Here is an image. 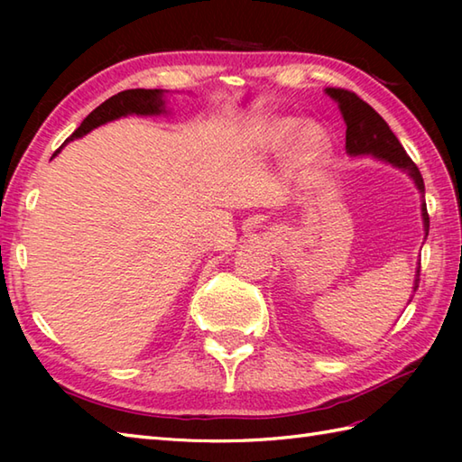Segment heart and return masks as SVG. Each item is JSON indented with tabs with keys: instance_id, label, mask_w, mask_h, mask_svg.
Segmentation results:
<instances>
[{
	"instance_id": "b5f03b06",
	"label": "heart",
	"mask_w": 462,
	"mask_h": 462,
	"mask_svg": "<svg viewBox=\"0 0 462 462\" xmlns=\"http://www.w3.org/2000/svg\"><path fill=\"white\" fill-rule=\"evenodd\" d=\"M296 121L291 119H268L248 131V143L266 151H280L291 139ZM329 141L326 131L316 123L303 125L298 131L296 139L290 146V161L298 171H311L326 159Z\"/></svg>"
}]
</instances>
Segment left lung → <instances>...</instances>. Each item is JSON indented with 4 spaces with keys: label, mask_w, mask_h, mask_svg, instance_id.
Here are the masks:
<instances>
[{
    "label": "left lung",
    "mask_w": 462,
    "mask_h": 462,
    "mask_svg": "<svg viewBox=\"0 0 462 462\" xmlns=\"http://www.w3.org/2000/svg\"><path fill=\"white\" fill-rule=\"evenodd\" d=\"M326 95H329L333 101L337 103L343 121H346V151L349 156H363L369 154L373 159L387 162L395 169L403 171L409 174V179L415 182L417 190L423 194L420 199V216H423V230L425 238L429 236V214H427V204H425V182L423 176H420L417 164L409 159L403 146H401L399 139L389 129V125L383 121V116L367 105L356 93L346 91V89H336V87H328ZM419 272H420V262L415 272V283L413 291L419 288ZM413 300V298H411ZM409 300V301H411Z\"/></svg>",
    "instance_id": "8db88e82"
}]
</instances>
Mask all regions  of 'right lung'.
Returning a JSON list of instances; mask_svg holds the SVG:
<instances>
[{
  "label": "right lung",
  "mask_w": 462,
  "mask_h": 462,
  "mask_svg": "<svg viewBox=\"0 0 462 462\" xmlns=\"http://www.w3.org/2000/svg\"><path fill=\"white\" fill-rule=\"evenodd\" d=\"M164 93L166 91L162 89H126L113 95L111 99H106L105 103L97 106L93 113L87 115V119H83L79 129L69 136L65 144L75 139H81V136L91 133L93 129H97V126L116 121L126 115L156 116V115L166 113Z\"/></svg>",
  "instance_id": "add662e5"
}]
</instances>
